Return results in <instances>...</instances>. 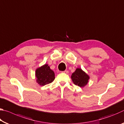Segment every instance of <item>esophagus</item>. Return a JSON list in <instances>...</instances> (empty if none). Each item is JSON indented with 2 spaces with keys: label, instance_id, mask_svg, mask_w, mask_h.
Masks as SVG:
<instances>
[{
  "label": "esophagus",
  "instance_id": "obj_1",
  "mask_svg": "<svg viewBox=\"0 0 124 124\" xmlns=\"http://www.w3.org/2000/svg\"><path fill=\"white\" fill-rule=\"evenodd\" d=\"M63 72L64 73H66V74H67V73H68V70H64V71H63V72Z\"/></svg>",
  "mask_w": 124,
  "mask_h": 124
}]
</instances>
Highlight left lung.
<instances>
[{
    "label": "left lung",
    "mask_w": 124,
    "mask_h": 124,
    "mask_svg": "<svg viewBox=\"0 0 124 124\" xmlns=\"http://www.w3.org/2000/svg\"><path fill=\"white\" fill-rule=\"evenodd\" d=\"M71 78L75 85L80 87H83L89 82L90 77L81 69L77 68L75 72L72 74Z\"/></svg>",
    "instance_id": "8db88e82"
}]
</instances>
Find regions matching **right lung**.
<instances>
[{
  "label": "right lung",
  "mask_w": 124,
  "mask_h": 124,
  "mask_svg": "<svg viewBox=\"0 0 124 124\" xmlns=\"http://www.w3.org/2000/svg\"><path fill=\"white\" fill-rule=\"evenodd\" d=\"M35 77L37 83L41 86H44L52 83L55 78L54 71L50 69L47 64L37 69Z\"/></svg>",
  "instance_id": "1"
}]
</instances>
